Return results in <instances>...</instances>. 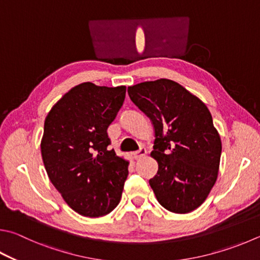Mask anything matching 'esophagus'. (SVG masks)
<instances>
[{
	"label": "esophagus",
	"mask_w": 260,
	"mask_h": 260,
	"mask_svg": "<svg viewBox=\"0 0 260 260\" xmlns=\"http://www.w3.org/2000/svg\"><path fill=\"white\" fill-rule=\"evenodd\" d=\"M145 154H146V149H145V148H141V149L138 151V152L134 153V158H135L136 160L142 159L143 157H145Z\"/></svg>",
	"instance_id": "esophagus-1"
}]
</instances>
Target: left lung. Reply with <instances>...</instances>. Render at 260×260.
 <instances>
[{
  "mask_svg": "<svg viewBox=\"0 0 260 260\" xmlns=\"http://www.w3.org/2000/svg\"><path fill=\"white\" fill-rule=\"evenodd\" d=\"M134 105L154 127L158 173L149 183L164 208L187 214L204 204L218 176L221 142L200 99L171 79L129 86Z\"/></svg>",
  "mask_w": 260,
  "mask_h": 260,
  "instance_id": "obj_1",
  "label": "left lung"
}]
</instances>
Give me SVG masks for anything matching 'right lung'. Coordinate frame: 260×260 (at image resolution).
<instances>
[{
	"label": "right lung",
	"instance_id": "obj_1",
	"mask_svg": "<svg viewBox=\"0 0 260 260\" xmlns=\"http://www.w3.org/2000/svg\"><path fill=\"white\" fill-rule=\"evenodd\" d=\"M126 87L83 83L60 99L45 118L42 158L50 181L67 205L86 217L118 206L128 161L109 150L107 129L125 100Z\"/></svg>",
	"mask_w": 260,
	"mask_h": 260
}]
</instances>
